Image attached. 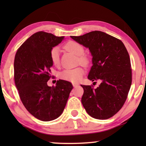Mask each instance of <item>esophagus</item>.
<instances>
[{"label":"esophagus","mask_w":146,"mask_h":146,"mask_svg":"<svg viewBox=\"0 0 146 146\" xmlns=\"http://www.w3.org/2000/svg\"><path fill=\"white\" fill-rule=\"evenodd\" d=\"M79 85V84L78 83H73V86L74 87H77Z\"/></svg>","instance_id":"esophagus-1"}]
</instances>
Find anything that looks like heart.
<instances>
[{"label": "heart", "mask_w": 146, "mask_h": 146, "mask_svg": "<svg viewBox=\"0 0 146 146\" xmlns=\"http://www.w3.org/2000/svg\"><path fill=\"white\" fill-rule=\"evenodd\" d=\"M64 48L68 51L79 56V63L83 65H87L89 63V59L87 56L83 55L85 48L82 44L73 40H70L65 44ZM50 57L52 63L55 66L59 65V49L57 47H54L50 50ZM85 71L82 67H76L74 69H65L60 73L59 77L61 79L70 81L72 83L78 82L82 78Z\"/></svg>", "instance_id": "heart-1"}]
</instances>
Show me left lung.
<instances>
[{
    "mask_svg": "<svg viewBox=\"0 0 146 146\" xmlns=\"http://www.w3.org/2000/svg\"><path fill=\"white\" fill-rule=\"evenodd\" d=\"M71 37L88 48L92 56L93 65L88 79L102 81L95 89L91 85H81L84 90L81 103L92 117L109 119L123 106L131 85L127 50L121 40L102 31Z\"/></svg>",
    "mask_w": 146,
    "mask_h": 146,
    "instance_id": "8db88e82",
    "label": "left lung"
}]
</instances>
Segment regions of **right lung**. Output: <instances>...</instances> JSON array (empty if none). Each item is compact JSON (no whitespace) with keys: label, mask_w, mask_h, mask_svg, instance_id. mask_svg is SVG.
Wrapping results in <instances>:
<instances>
[{"label":"right lung","mask_w":146,"mask_h":146,"mask_svg":"<svg viewBox=\"0 0 146 146\" xmlns=\"http://www.w3.org/2000/svg\"><path fill=\"white\" fill-rule=\"evenodd\" d=\"M63 39L40 31L25 40L15 55V82L21 102L31 115L43 121L61 115L73 89L65 80L57 81L55 86L47 85L53 65L50 50Z\"/></svg>","instance_id":"obj_1"}]
</instances>
